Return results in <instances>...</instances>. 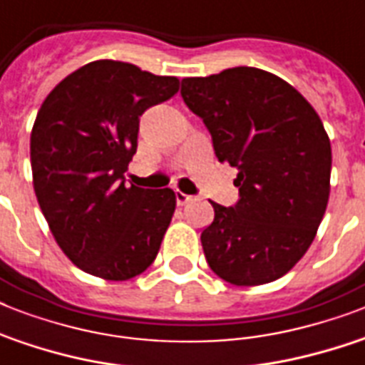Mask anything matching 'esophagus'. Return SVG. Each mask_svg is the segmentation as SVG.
I'll return each instance as SVG.
<instances>
[{"mask_svg": "<svg viewBox=\"0 0 365 365\" xmlns=\"http://www.w3.org/2000/svg\"><path fill=\"white\" fill-rule=\"evenodd\" d=\"M193 199V197H191V195H185V193H182V191H176V202L180 206H183V205H187L189 200Z\"/></svg>", "mask_w": 365, "mask_h": 365, "instance_id": "obj_1", "label": "esophagus"}]
</instances>
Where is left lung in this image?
<instances>
[{
  "label": "left lung",
  "mask_w": 365,
  "mask_h": 365,
  "mask_svg": "<svg viewBox=\"0 0 365 365\" xmlns=\"http://www.w3.org/2000/svg\"><path fill=\"white\" fill-rule=\"evenodd\" d=\"M182 98L206 125L220 163L237 168L239 200L214 206L206 261L235 286L284 277L305 255L329 197L331 145L320 117L292 85L239 66L185 77Z\"/></svg>",
  "instance_id": "left-lung-1"
}]
</instances>
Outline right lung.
<instances>
[{
    "label": "right lung",
    "mask_w": 365,
    "mask_h": 365,
    "mask_svg": "<svg viewBox=\"0 0 365 365\" xmlns=\"http://www.w3.org/2000/svg\"><path fill=\"white\" fill-rule=\"evenodd\" d=\"M180 91L117 60H96L62 79L37 111L34 189L54 240L73 265L104 280L148 269L176 208L172 189L126 185L140 115Z\"/></svg>",
    "instance_id": "right-lung-1"
}]
</instances>
